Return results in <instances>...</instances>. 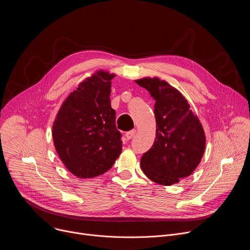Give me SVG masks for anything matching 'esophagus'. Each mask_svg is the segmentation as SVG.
I'll list each match as a JSON object with an SVG mask.
<instances>
[{"mask_svg": "<svg viewBox=\"0 0 250 250\" xmlns=\"http://www.w3.org/2000/svg\"><path fill=\"white\" fill-rule=\"evenodd\" d=\"M135 133H136V130L135 129H131V130H129V131H127L125 133V136H126L127 139H131L135 135Z\"/></svg>", "mask_w": 250, "mask_h": 250, "instance_id": "obj_1", "label": "esophagus"}]
</instances>
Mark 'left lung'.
<instances>
[{
	"label": "left lung",
	"instance_id": "1",
	"mask_svg": "<svg viewBox=\"0 0 250 250\" xmlns=\"http://www.w3.org/2000/svg\"><path fill=\"white\" fill-rule=\"evenodd\" d=\"M136 83L155 99L156 138L144 153L140 167L153 182L170 186L190 176L201 162L206 138L197 116L182 94L158 78Z\"/></svg>",
	"mask_w": 250,
	"mask_h": 250
}]
</instances>
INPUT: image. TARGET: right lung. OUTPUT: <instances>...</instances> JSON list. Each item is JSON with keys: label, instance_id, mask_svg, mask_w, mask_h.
<instances>
[{"label": "right lung", "instance_id": "obj_1", "mask_svg": "<svg viewBox=\"0 0 250 250\" xmlns=\"http://www.w3.org/2000/svg\"><path fill=\"white\" fill-rule=\"evenodd\" d=\"M114 74L99 71L65 100L53 124L55 149L65 167L79 178H93L112 168L123 147L111 106Z\"/></svg>", "mask_w": 250, "mask_h": 250}]
</instances>
